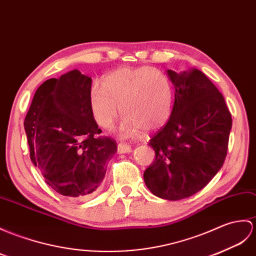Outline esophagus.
<instances>
[{"mask_svg":"<svg viewBox=\"0 0 256 256\" xmlns=\"http://www.w3.org/2000/svg\"><path fill=\"white\" fill-rule=\"evenodd\" d=\"M132 152V147L130 145H128V142H120V144L118 145V154H126V152Z\"/></svg>","mask_w":256,"mask_h":256,"instance_id":"34e87169","label":"esophagus"}]
</instances>
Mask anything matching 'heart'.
Masks as SVG:
<instances>
[{
    "label": "heart",
    "instance_id": "1",
    "mask_svg": "<svg viewBox=\"0 0 256 256\" xmlns=\"http://www.w3.org/2000/svg\"><path fill=\"white\" fill-rule=\"evenodd\" d=\"M174 98L170 77L150 66L116 70L104 77V86L94 82L89 92L92 116L101 128H112L121 110L124 136L164 126L170 118Z\"/></svg>",
    "mask_w": 256,
    "mask_h": 256
}]
</instances>
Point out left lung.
Here are the masks:
<instances>
[{"label":"left lung","instance_id":"1","mask_svg":"<svg viewBox=\"0 0 256 256\" xmlns=\"http://www.w3.org/2000/svg\"><path fill=\"white\" fill-rule=\"evenodd\" d=\"M176 88L169 121L152 136L155 162L144 172L152 194L168 200L200 191L222 167L232 118L220 92L196 68L168 70Z\"/></svg>","mask_w":256,"mask_h":256}]
</instances>
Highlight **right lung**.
I'll list each match as a JSON object with an SVG mask.
<instances>
[{
    "instance_id": "right-lung-1",
    "label": "right lung",
    "mask_w": 256,
    "mask_h": 256,
    "mask_svg": "<svg viewBox=\"0 0 256 256\" xmlns=\"http://www.w3.org/2000/svg\"><path fill=\"white\" fill-rule=\"evenodd\" d=\"M92 78L78 70L46 80L24 122L32 164L56 192L68 198L90 196L116 154L114 138L99 136L89 104Z\"/></svg>"
}]
</instances>
